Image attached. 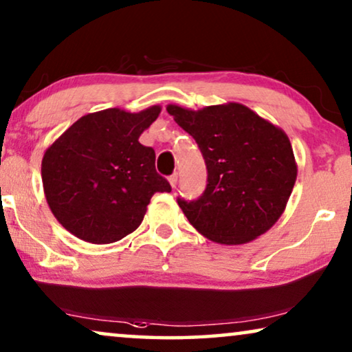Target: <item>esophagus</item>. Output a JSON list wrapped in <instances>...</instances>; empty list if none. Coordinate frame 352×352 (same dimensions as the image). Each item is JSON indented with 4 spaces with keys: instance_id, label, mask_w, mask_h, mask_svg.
Masks as SVG:
<instances>
[{
    "instance_id": "1",
    "label": "esophagus",
    "mask_w": 352,
    "mask_h": 352,
    "mask_svg": "<svg viewBox=\"0 0 352 352\" xmlns=\"http://www.w3.org/2000/svg\"><path fill=\"white\" fill-rule=\"evenodd\" d=\"M167 180H169V183H170V186H172V188H175V185H177V180H178V175H177V174H172L169 178H167Z\"/></svg>"
}]
</instances>
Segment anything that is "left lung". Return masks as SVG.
<instances>
[{
	"label": "left lung",
	"mask_w": 352,
	"mask_h": 352,
	"mask_svg": "<svg viewBox=\"0 0 352 352\" xmlns=\"http://www.w3.org/2000/svg\"><path fill=\"white\" fill-rule=\"evenodd\" d=\"M167 113L195 138L206 160L207 186L178 206L207 239L239 245L265 234L284 214L296 180L292 143L280 127L236 102Z\"/></svg>",
	"instance_id": "obj_1"
}]
</instances>
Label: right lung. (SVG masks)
Wrapping results in <instances>:
<instances>
[{
	"label": "right lung",
	"instance_id": "add662e5",
	"mask_svg": "<svg viewBox=\"0 0 352 352\" xmlns=\"http://www.w3.org/2000/svg\"><path fill=\"white\" fill-rule=\"evenodd\" d=\"M160 113V105L89 113L44 153V196L73 236L91 244L120 241L140 226L155 192L170 191L156 172L155 150L138 142Z\"/></svg>",
	"mask_w": 352,
	"mask_h": 352
}]
</instances>
